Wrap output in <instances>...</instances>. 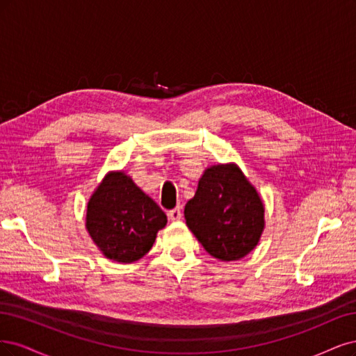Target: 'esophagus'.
Segmentation results:
<instances>
[{
	"mask_svg": "<svg viewBox=\"0 0 356 356\" xmlns=\"http://www.w3.org/2000/svg\"><path fill=\"white\" fill-rule=\"evenodd\" d=\"M168 219H170L171 222H177V220H180V219H181V211H180V209L170 210V211H168Z\"/></svg>",
	"mask_w": 356,
	"mask_h": 356,
	"instance_id": "obj_1",
	"label": "esophagus"
}]
</instances>
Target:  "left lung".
Returning a JSON list of instances; mask_svg holds the SVG:
<instances>
[{
    "instance_id": "1",
    "label": "left lung",
    "mask_w": 356,
    "mask_h": 356,
    "mask_svg": "<svg viewBox=\"0 0 356 356\" xmlns=\"http://www.w3.org/2000/svg\"><path fill=\"white\" fill-rule=\"evenodd\" d=\"M185 219L210 256L234 261L259 244L265 229V204L235 163L216 164L204 170L185 207Z\"/></svg>"
}]
</instances>
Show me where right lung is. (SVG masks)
<instances>
[{
	"instance_id": "add662e5",
	"label": "right lung",
	"mask_w": 356,
	"mask_h": 356,
	"mask_svg": "<svg viewBox=\"0 0 356 356\" xmlns=\"http://www.w3.org/2000/svg\"><path fill=\"white\" fill-rule=\"evenodd\" d=\"M165 213L124 171H109L91 193L86 229L106 259L133 263L152 248Z\"/></svg>"
}]
</instances>
